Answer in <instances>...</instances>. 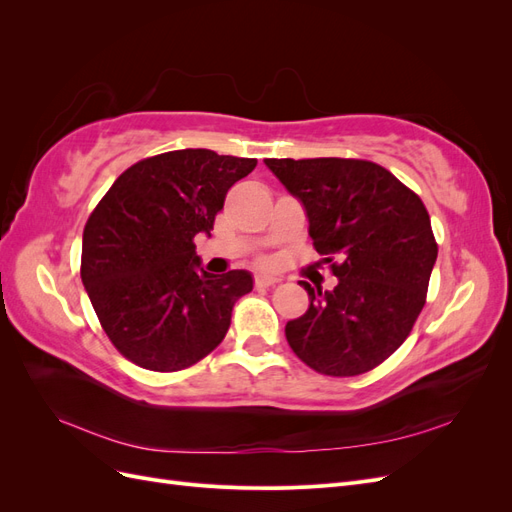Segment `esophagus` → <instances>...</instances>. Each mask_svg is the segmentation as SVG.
I'll list each match as a JSON object with an SVG mask.
<instances>
[{"label": "esophagus", "instance_id": "1", "mask_svg": "<svg viewBox=\"0 0 512 512\" xmlns=\"http://www.w3.org/2000/svg\"><path fill=\"white\" fill-rule=\"evenodd\" d=\"M277 284V277L275 275H267V273H258L256 275V286L258 288H267V286H273Z\"/></svg>", "mask_w": 512, "mask_h": 512}]
</instances>
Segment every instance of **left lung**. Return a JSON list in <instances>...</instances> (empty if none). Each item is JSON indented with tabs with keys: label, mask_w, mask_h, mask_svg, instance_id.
Returning <instances> with one entry per match:
<instances>
[{
	"label": "left lung",
	"mask_w": 512,
	"mask_h": 512,
	"mask_svg": "<svg viewBox=\"0 0 512 512\" xmlns=\"http://www.w3.org/2000/svg\"><path fill=\"white\" fill-rule=\"evenodd\" d=\"M265 164L301 200L316 252L342 258L331 265L333 290L299 282L309 307L288 320V344L318 374H365L404 344L425 305L438 245L423 200L374 162Z\"/></svg>",
	"instance_id": "left-lung-1"
}]
</instances>
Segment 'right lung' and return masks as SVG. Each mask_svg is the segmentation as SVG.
I'll return each instance as SVG.
<instances>
[{
	"instance_id": "add662e5",
	"label": "right lung",
	"mask_w": 512,
	"mask_h": 512,
	"mask_svg": "<svg viewBox=\"0 0 512 512\" xmlns=\"http://www.w3.org/2000/svg\"><path fill=\"white\" fill-rule=\"evenodd\" d=\"M254 158L179 149L136 162L83 230L81 280L113 346L151 371H177L218 346L250 271L207 273L194 237H211L232 183Z\"/></svg>"
}]
</instances>
